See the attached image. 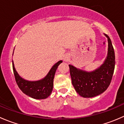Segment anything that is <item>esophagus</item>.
I'll use <instances>...</instances> for the list:
<instances>
[{"label": "esophagus", "mask_w": 124, "mask_h": 124, "mask_svg": "<svg viewBox=\"0 0 124 124\" xmlns=\"http://www.w3.org/2000/svg\"><path fill=\"white\" fill-rule=\"evenodd\" d=\"M64 60H65V61H68V60H69V57H68V56H66L65 57Z\"/></svg>", "instance_id": "34e87169"}]
</instances>
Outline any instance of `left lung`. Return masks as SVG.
I'll return each instance as SVG.
<instances>
[{
    "instance_id": "8db88e82",
    "label": "left lung",
    "mask_w": 124,
    "mask_h": 124,
    "mask_svg": "<svg viewBox=\"0 0 124 124\" xmlns=\"http://www.w3.org/2000/svg\"><path fill=\"white\" fill-rule=\"evenodd\" d=\"M108 53L106 60L98 68L87 72L69 65L72 84L76 92L84 98H92L104 92L110 84L115 65V56L109 37Z\"/></svg>"
}]
</instances>
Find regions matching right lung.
<instances>
[{
    "label": "right lung",
    "mask_w": 124,
    "mask_h": 124,
    "mask_svg": "<svg viewBox=\"0 0 124 124\" xmlns=\"http://www.w3.org/2000/svg\"><path fill=\"white\" fill-rule=\"evenodd\" d=\"M62 61H59L55 63L47 74V76L42 79L38 81H28L23 79L16 71L12 61V68L16 83L21 91L34 99H46L51 94L53 87V79L55 72L57 67Z\"/></svg>",
    "instance_id": "right-lung-1"
}]
</instances>
